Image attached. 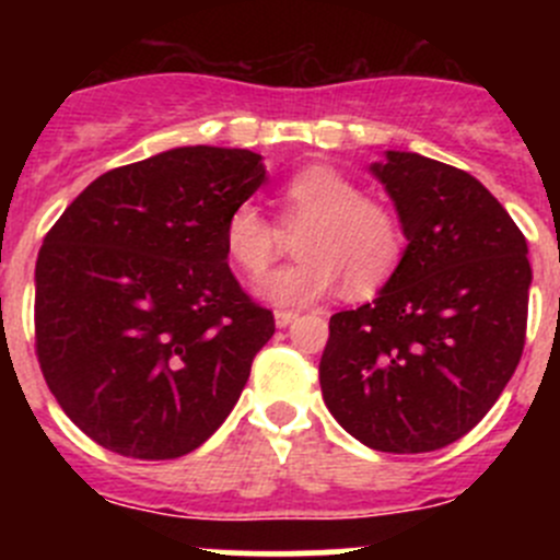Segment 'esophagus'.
<instances>
[{"label": "esophagus", "mask_w": 560, "mask_h": 560, "mask_svg": "<svg viewBox=\"0 0 560 560\" xmlns=\"http://www.w3.org/2000/svg\"><path fill=\"white\" fill-rule=\"evenodd\" d=\"M273 316H276V325H279V327L292 325V322L298 319V314L295 312H287V308H279V312H276Z\"/></svg>", "instance_id": "1"}]
</instances>
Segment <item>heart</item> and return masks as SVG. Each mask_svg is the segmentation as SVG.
<instances>
[{
	"label": "heart",
	"mask_w": 560,
	"mask_h": 560,
	"mask_svg": "<svg viewBox=\"0 0 560 560\" xmlns=\"http://www.w3.org/2000/svg\"><path fill=\"white\" fill-rule=\"evenodd\" d=\"M281 228L294 233L301 257L257 284L259 295L279 306H303L343 281L354 298L382 290L406 252V230L395 208L332 167L314 165L284 180L279 191ZM284 233L254 202H241L224 222V248L248 276L273 265Z\"/></svg>",
	"instance_id": "heart-1"
}]
</instances>
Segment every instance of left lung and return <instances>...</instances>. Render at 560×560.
<instances>
[{
  "label": "left lung",
  "instance_id": "8db88e82",
  "mask_svg": "<svg viewBox=\"0 0 560 560\" xmlns=\"http://www.w3.org/2000/svg\"><path fill=\"white\" fill-rule=\"evenodd\" d=\"M371 173L409 244L374 303L330 316L322 398L365 447L433 453L488 415L521 363L528 246L466 171L387 151Z\"/></svg>",
  "mask_w": 560,
  "mask_h": 560
}]
</instances>
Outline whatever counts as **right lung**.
<instances>
[{
	"label": "right lung",
	"mask_w": 560,
	"mask_h": 560,
	"mask_svg": "<svg viewBox=\"0 0 560 560\" xmlns=\"http://www.w3.org/2000/svg\"><path fill=\"white\" fill-rule=\"evenodd\" d=\"M262 180L254 151L184 145L100 175L48 230L37 360L100 447L171 460L233 411L276 322L230 270L224 222Z\"/></svg>",
	"instance_id": "right-lung-1"
}]
</instances>
